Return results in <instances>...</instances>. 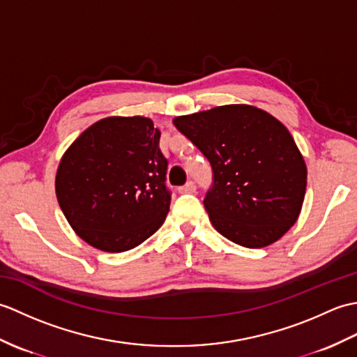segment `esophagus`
<instances>
[{
    "label": "esophagus",
    "mask_w": 357,
    "mask_h": 357,
    "mask_svg": "<svg viewBox=\"0 0 357 357\" xmlns=\"http://www.w3.org/2000/svg\"><path fill=\"white\" fill-rule=\"evenodd\" d=\"M178 192H179V193H195V192H196V185H195L193 181H188V183H187L185 185L178 188Z\"/></svg>",
    "instance_id": "obj_1"
}]
</instances>
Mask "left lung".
I'll return each instance as SVG.
<instances>
[{
    "label": "left lung",
    "mask_w": 357,
    "mask_h": 357,
    "mask_svg": "<svg viewBox=\"0 0 357 357\" xmlns=\"http://www.w3.org/2000/svg\"><path fill=\"white\" fill-rule=\"evenodd\" d=\"M173 124L211 164L204 207L224 238L267 247L298 221L307 165L279 119L255 105L229 104L176 116Z\"/></svg>",
    "instance_id": "obj_1"
}]
</instances>
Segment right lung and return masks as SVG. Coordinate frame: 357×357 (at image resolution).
<instances>
[{"label":"right lung","instance_id":"add662e5","mask_svg":"<svg viewBox=\"0 0 357 357\" xmlns=\"http://www.w3.org/2000/svg\"><path fill=\"white\" fill-rule=\"evenodd\" d=\"M161 132L146 116H109L86 128L59 161L55 192L78 236L98 250L127 252L165 221L170 192Z\"/></svg>","mask_w":357,"mask_h":357}]
</instances>
